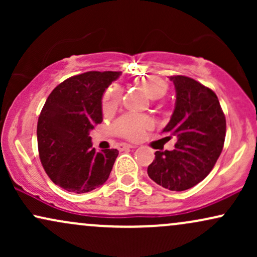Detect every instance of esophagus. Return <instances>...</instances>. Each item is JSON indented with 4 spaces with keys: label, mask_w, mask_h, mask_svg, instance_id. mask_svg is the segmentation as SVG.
Returning a JSON list of instances; mask_svg holds the SVG:
<instances>
[{
    "label": "esophagus",
    "mask_w": 257,
    "mask_h": 257,
    "mask_svg": "<svg viewBox=\"0 0 257 257\" xmlns=\"http://www.w3.org/2000/svg\"><path fill=\"white\" fill-rule=\"evenodd\" d=\"M135 145H129V144H120V145H118V149L122 151V150H125V149H135Z\"/></svg>",
    "instance_id": "obj_1"
}]
</instances>
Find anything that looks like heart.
<instances>
[{
	"label": "heart",
	"instance_id": "1",
	"mask_svg": "<svg viewBox=\"0 0 257 257\" xmlns=\"http://www.w3.org/2000/svg\"><path fill=\"white\" fill-rule=\"evenodd\" d=\"M137 85L150 99L157 100L166 95L168 85L164 81L157 77H147L137 81ZM122 102V90L117 85H112L108 88L102 98V111L104 113H112L119 107ZM151 126V120L147 117L135 116V114H126L114 123L113 129L119 137L128 139V140H139L144 135L147 128Z\"/></svg>",
	"mask_w": 257,
	"mask_h": 257
}]
</instances>
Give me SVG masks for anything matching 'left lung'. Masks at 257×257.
<instances>
[{"label":"left lung","mask_w":257,"mask_h":257,"mask_svg":"<svg viewBox=\"0 0 257 257\" xmlns=\"http://www.w3.org/2000/svg\"><path fill=\"white\" fill-rule=\"evenodd\" d=\"M175 85V108L163 129L164 140L176 139L173 151H156L147 174L170 191L196 186L211 172L222 152L226 118L213 90L186 76H170Z\"/></svg>","instance_id":"obj_1"}]
</instances>
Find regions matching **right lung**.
I'll use <instances>...</instances> for the list:
<instances>
[{
	"mask_svg": "<svg viewBox=\"0 0 257 257\" xmlns=\"http://www.w3.org/2000/svg\"><path fill=\"white\" fill-rule=\"evenodd\" d=\"M120 72L89 71L65 79L46 100L37 122L41 163L55 185L85 193L105 184L116 161V149L96 152L90 131L102 122L101 99Z\"/></svg>",
	"mask_w": 257,
	"mask_h": 257,
	"instance_id": "add662e5",
	"label": "right lung"
}]
</instances>
